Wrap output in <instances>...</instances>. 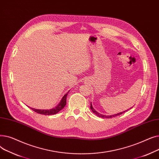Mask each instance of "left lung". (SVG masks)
Listing matches in <instances>:
<instances>
[{"label": "left lung", "mask_w": 159, "mask_h": 159, "mask_svg": "<svg viewBox=\"0 0 159 159\" xmlns=\"http://www.w3.org/2000/svg\"><path fill=\"white\" fill-rule=\"evenodd\" d=\"M90 108H91V111H92L96 115H97L98 116H99V117H102V118H112V117H114V116H118V115H121V114H122L123 113H124V112H126V111H123V112H120V113H117V114H115V115H107V116H106V115H102V114H100L99 113H98L97 111H96L95 110V109L93 107V106H92V104H91V106H90Z\"/></svg>", "instance_id": "8db88e82"}]
</instances>
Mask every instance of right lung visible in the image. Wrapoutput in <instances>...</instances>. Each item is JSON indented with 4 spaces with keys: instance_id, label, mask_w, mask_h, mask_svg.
Instances as JSON below:
<instances>
[{
    "instance_id": "right-lung-1",
    "label": "right lung",
    "mask_w": 159,
    "mask_h": 159,
    "mask_svg": "<svg viewBox=\"0 0 159 159\" xmlns=\"http://www.w3.org/2000/svg\"><path fill=\"white\" fill-rule=\"evenodd\" d=\"M69 91L66 94H65L64 95V97H62L60 103L58 104L55 107L53 108V109L46 110H37V109H34V108H32V110L34 111L35 112H36L37 113H40V114H42V115H54V114L57 113L58 111H60L61 110H62L63 108L65 107V106L66 104V97H67V95H68V94L69 93Z\"/></svg>"
}]
</instances>
